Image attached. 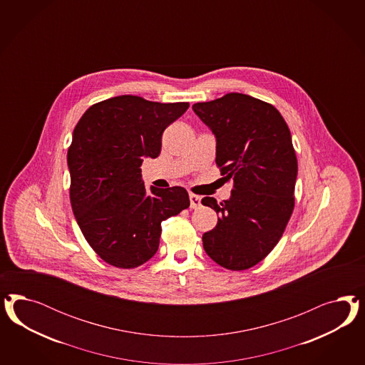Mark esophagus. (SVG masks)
Listing matches in <instances>:
<instances>
[{
  "label": "esophagus",
  "mask_w": 365,
  "mask_h": 365,
  "mask_svg": "<svg viewBox=\"0 0 365 365\" xmlns=\"http://www.w3.org/2000/svg\"><path fill=\"white\" fill-rule=\"evenodd\" d=\"M190 206L191 209H198L200 206V197L195 194H190Z\"/></svg>",
  "instance_id": "1"
}]
</instances>
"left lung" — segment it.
<instances>
[{
    "mask_svg": "<svg viewBox=\"0 0 365 365\" xmlns=\"http://www.w3.org/2000/svg\"><path fill=\"white\" fill-rule=\"evenodd\" d=\"M192 110L215 135V163L232 182L230 199H202L218 214L203 247L218 265L246 270L274 249L294 209L297 156L290 131L276 107L237 92Z\"/></svg>",
    "mask_w": 365,
    "mask_h": 365,
    "instance_id": "obj_1",
    "label": "left lung"
}]
</instances>
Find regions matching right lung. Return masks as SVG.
I'll use <instances>...</instances> for the list:
<instances>
[{
  "label": "right lung",
  "mask_w": 365,
  "mask_h": 365,
  "mask_svg": "<svg viewBox=\"0 0 365 365\" xmlns=\"http://www.w3.org/2000/svg\"><path fill=\"white\" fill-rule=\"evenodd\" d=\"M188 103L123 95L84 112L68 148L69 198L78 227L103 261L143 265L159 247L162 221L190 206L183 187L155 188L142 179L143 156L156 158L162 133Z\"/></svg>",
  "instance_id": "1"
}]
</instances>
